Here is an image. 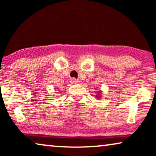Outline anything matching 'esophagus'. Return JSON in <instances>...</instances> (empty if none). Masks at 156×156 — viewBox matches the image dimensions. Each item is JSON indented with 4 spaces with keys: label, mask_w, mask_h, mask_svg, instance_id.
<instances>
[{
    "label": "esophagus",
    "mask_w": 156,
    "mask_h": 156,
    "mask_svg": "<svg viewBox=\"0 0 156 156\" xmlns=\"http://www.w3.org/2000/svg\"><path fill=\"white\" fill-rule=\"evenodd\" d=\"M72 82L74 83V84H76V83L80 82V81L77 80H76V79L73 78V79H72Z\"/></svg>",
    "instance_id": "obj_1"
}]
</instances>
